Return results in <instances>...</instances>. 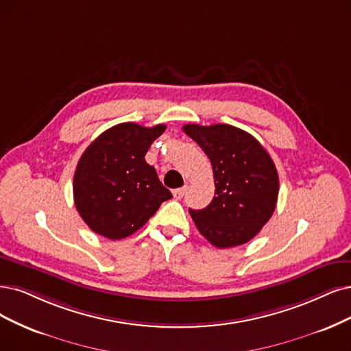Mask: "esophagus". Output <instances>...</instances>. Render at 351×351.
Instances as JSON below:
<instances>
[{
  "label": "esophagus",
  "mask_w": 351,
  "mask_h": 351,
  "mask_svg": "<svg viewBox=\"0 0 351 351\" xmlns=\"http://www.w3.org/2000/svg\"><path fill=\"white\" fill-rule=\"evenodd\" d=\"M185 192H186V188L175 189V191H173V198H175V199H182V198L185 197Z\"/></svg>",
  "instance_id": "esophagus-1"
}]
</instances>
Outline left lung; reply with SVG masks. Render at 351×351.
Wrapping results in <instances>:
<instances>
[{
    "instance_id": "1",
    "label": "left lung",
    "mask_w": 351,
    "mask_h": 351,
    "mask_svg": "<svg viewBox=\"0 0 351 351\" xmlns=\"http://www.w3.org/2000/svg\"><path fill=\"white\" fill-rule=\"evenodd\" d=\"M213 165L215 193L202 210H189L198 231L218 249L250 241L274 214L279 176L266 149L230 124H185Z\"/></svg>"
}]
</instances>
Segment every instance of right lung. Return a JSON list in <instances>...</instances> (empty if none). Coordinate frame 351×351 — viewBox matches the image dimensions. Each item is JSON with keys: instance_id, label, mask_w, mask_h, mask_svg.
<instances>
[{"instance_id": "obj_1", "label": "right lung", "mask_w": 351, "mask_h": 351, "mask_svg": "<svg viewBox=\"0 0 351 351\" xmlns=\"http://www.w3.org/2000/svg\"><path fill=\"white\" fill-rule=\"evenodd\" d=\"M166 130L117 124L86 147L73 176V199L86 226L99 236L120 240L145 226L172 193L145 156Z\"/></svg>"}]
</instances>
